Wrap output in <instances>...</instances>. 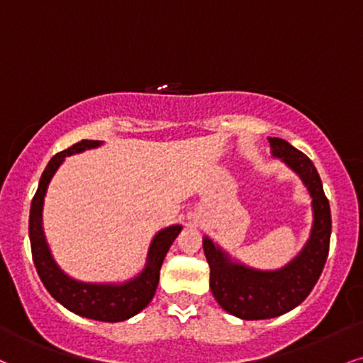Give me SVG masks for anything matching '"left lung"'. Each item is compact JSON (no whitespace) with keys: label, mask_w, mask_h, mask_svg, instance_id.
I'll return each mask as SVG.
<instances>
[{"label":"left lung","mask_w":363,"mask_h":363,"mask_svg":"<svg viewBox=\"0 0 363 363\" xmlns=\"http://www.w3.org/2000/svg\"><path fill=\"white\" fill-rule=\"evenodd\" d=\"M270 154L296 172L311 196L313 226L298 255L281 269L260 270L233 260L209 237H203L209 264V287L226 313L240 320H269L299 306L320 279L330 250L331 213L320 174L303 152L286 140L269 137Z\"/></svg>","instance_id":"obj_1"}]
</instances>
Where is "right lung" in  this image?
Returning a JSON list of instances; mask_svg holds the SVG:
<instances>
[{
    "instance_id": "right-lung-1",
    "label": "right lung",
    "mask_w": 363,
    "mask_h": 363,
    "mask_svg": "<svg viewBox=\"0 0 363 363\" xmlns=\"http://www.w3.org/2000/svg\"><path fill=\"white\" fill-rule=\"evenodd\" d=\"M101 145V140H81L76 145L52 157L50 162L43 170L40 182H38V189L33 196L32 208H30V245H32L35 269H37L45 289L50 292V296L57 303H60L69 311L79 314L82 318L118 323L138 314L154 298L157 286H159L162 262L172 242L181 233L182 226L170 225L167 228L157 231L152 238L150 247H148L145 267L128 281L103 284L82 282L69 277L57 265L54 257H52L49 243H47L45 231H43V203H45L47 189H49L52 177H54L57 169L62 165L65 157L81 154V152Z\"/></svg>"
}]
</instances>
